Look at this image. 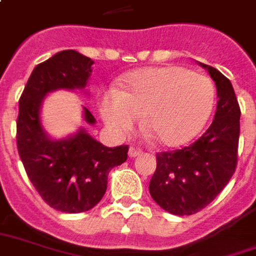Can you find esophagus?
I'll return each mask as SVG.
<instances>
[{
  "instance_id": "obj_1",
  "label": "esophagus",
  "mask_w": 256,
  "mask_h": 256,
  "mask_svg": "<svg viewBox=\"0 0 256 256\" xmlns=\"http://www.w3.org/2000/svg\"><path fill=\"white\" fill-rule=\"evenodd\" d=\"M128 155H130V158L140 156V155H142V151H140L139 148H135V147H130V151H128Z\"/></svg>"
}]
</instances>
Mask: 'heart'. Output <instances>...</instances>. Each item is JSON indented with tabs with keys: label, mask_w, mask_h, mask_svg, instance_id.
<instances>
[{
	"label": "heart",
	"mask_w": 256,
	"mask_h": 256,
	"mask_svg": "<svg viewBox=\"0 0 256 256\" xmlns=\"http://www.w3.org/2000/svg\"><path fill=\"white\" fill-rule=\"evenodd\" d=\"M214 98L208 76L180 66L150 67L128 74L118 92L100 94L98 110L114 134L132 130L143 116L147 135L163 147H180L206 124Z\"/></svg>",
	"instance_id": "b5f03b06"
}]
</instances>
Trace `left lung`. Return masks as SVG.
Instances as JSON below:
<instances>
[{"label":"left lung","mask_w":256,"mask_h":256,"mask_svg":"<svg viewBox=\"0 0 256 256\" xmlns=\"http://www.w3.org/2000/svg\"><path fill=\"white\" fill-rule=\"evenodd\" d=\"M200 66L216 84L214 118L189 147L156 154V170L148 188L154 201L176 216L194 214L212 202L230 182L238 163L240 108L232 84L214 67Z\"/></svg>","instance_id":"8db88e82"}]
</instances>
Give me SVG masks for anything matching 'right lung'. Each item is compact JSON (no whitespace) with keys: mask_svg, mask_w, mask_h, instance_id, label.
Listing matches in <instances>:
<instances>
[{"mask_svg":"<svg viewBox=\"0 0 256 256\" xmlns=\"http://www.w3.org/2000/svg\"><path fill=\"white\" fill-rule=\"evenodd\" d=\"M93 60L64 50L34 67L18 101L17 150L26 176L51 208L80 213L94 208L106 192L108 176L128 158V146L106 147L80 128L74 135L51 139L42 124L44 97L55 90H84ZM84 120L96 118L84 106Z\"/></svg>","mask_w":256,"mask_h":256,"instance_id":"obj_1","label":"right lung"}]
</instances>
